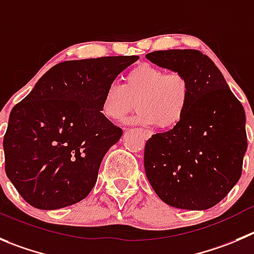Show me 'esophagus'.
Masks as SVG:
<instances>
[{
    "mask_svg": "<svg viewBox=\"0 0 254 254\" xmlns=\"http://www.w3.org/2000/svg\"><path fill=\"white\" fill-rule=\"evenodd\" d=\"M141 132H142V134H143V138L148 139L149 137H151V132H149V131H146V129H141Z\"/></svg>",
    "mask_w": 254,
    "mask_h": 254,
    "instance_id": "obj_1",
    "label": "esophagus"
}]
</instances>
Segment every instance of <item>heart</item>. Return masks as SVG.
Here are the masks:
<instances>
[{"mask_svg":"<svg viewBox=\"0 0 254 254\" xmlns=\"http://www.w3.org/2000/svg\"><path fill=\"white\" fill-rule=\"evenodd\" d=\"M190 98V84L181 71H168L152 64H139L126 74L125 84L112 81L106 86L101 112L118 121L138 107L131 122L159 128L175 127L185 116Z\"/></svg>","mask_w":254,"mask_h":254,"instance_id":"1","label":"heart"}]
</instances>
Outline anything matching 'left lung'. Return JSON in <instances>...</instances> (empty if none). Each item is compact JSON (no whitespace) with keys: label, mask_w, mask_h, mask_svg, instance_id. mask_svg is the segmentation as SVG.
<instances>
[{"label":"left lung","mask_w":254,"mask_h":254,"mask_svg":"<svg viewBox=\"0 0 254 254\" xmlns=\"http://www.w3.org/2000/svg\"><path fill=\"white\" fill-rule=\"evenodd\" d=\"M147 60L181 71L190 84L180 123L144 146V171L165 203L203 211L223 199L242 175L247 151L246 113L223 74L197 50L154 51Z\"/></svg>","instance_id":"1"}]
</instances>
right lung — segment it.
Instances as JSON below:
<instances>
[{"mask_svg": "<svg viewBox=\"0 0 254 254\" xmlns=\"http://www.w3.org/2000/svg\"><path fill=\"white\" fill-rule=\"evenodd\" d=\"M138 59L61 62L12 108L3 137L4 170L27 203L59 209L92 190L103 157L123 133L101 112L102 93Z\"/></svg>", "mask_w": 254, "mask_h": 254, "instance_id": "1", "label": "right lung"}]
</instances>
